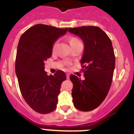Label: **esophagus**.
<instances>
[{"mask_svg": "<svg viewBox=\"0 0 134 134\" xmlns=\"http://www.w3.org/2000/svg\"><path fill=\"white\" fill-rule=\"evenodd\" d=\"M66 77H67V79H69L70 78V74H66Z\"/></svg>", "mask_w": 134, "mask_h": 134, "instance_id": "esophagus-1", "label": "esophagus"}]
</instances>
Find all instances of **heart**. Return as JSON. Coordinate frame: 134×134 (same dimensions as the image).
Returning <instances> with one entry per match:
<instances>
[{"instance_id": "1", "label": "heart", "mask_w": 134, "mask_h": 134, "mask_svg": "<svg viewBox=\"0 0 134 134\" xmlns=\"http://www.w3.org/2000/svg\"><path fill=\"white\" fill-rule=\"evenodd\" d=\"M79 41V40H78V39L75 38V37H71V38L70 39V45H71V44H72V43H75V42H76V41ZM56 46H57V42H55L52 46L53 50H54V49H55V47H56Z\"/></svg>"}]
</instances>
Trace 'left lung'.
Wrapping results in <instances>:
<instances>
[{
	"label": "left lung",
	"instance_id": "1",
	"mask_svg": "<svg viewBox=\"0 0 134 134\" xmlns=\"http://www.w3.org/2000/svg\"><path fill=\"white\" fill-rule=\"evenodd\" d=\"M68 31L82 40L85 46L80 63L85 79L71 74L74 86L72 97L74 107L82 111L94 109L107 97L113 80L115 57L111 40L95 26L70 28Z\"/></svg>",
	"mask_w": 134,
	"mask_h": 134
}]
</instances>
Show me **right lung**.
Instances as JSON below:
<instances>
[{"label": "right lung", "mask_w": 134, "mask_h": 134, "mask_svg": "<svg viewBox=\"0 0 134 134\" xmlns=\"http://www.w3.org/2000/svg\"><path fill=\"white\" fill-rule=\"evenodd\" d=\"M67 30L37 24L27 29L19 41L15 72L20 91L29 107L41 114L55 109L61 85L66 79L62 70L48 76L44 62L52 54L55 41Z\"/></svg>", "instance_id": "add662e5"}]
</instances>
